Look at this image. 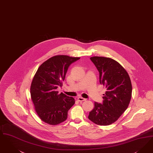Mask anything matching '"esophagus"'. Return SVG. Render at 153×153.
Returning a JSON list of instances; mask_svg holds the SVG:
<instances>
[{
  "label": "esophagus",
  "instance_id": "1",
  "mask_svg": "<svg viewBox=\"0 0 153 153\" xmlns=\"http://www.w3.org/2000/svg\"><path fill=\"white\" fill-rule=\"evenodd\" d=\"M77 100H78V101H80V102L84 101H85L86 100L85 98H82V97H78V98H77Z\"/></svg>",
  "mask_w": 153,
  "mask_h": 153
}]
</instances>
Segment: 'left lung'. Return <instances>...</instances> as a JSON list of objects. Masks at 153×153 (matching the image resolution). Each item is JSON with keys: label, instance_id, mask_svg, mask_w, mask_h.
<instances>
[{"label": "left lung", "instance_id": "obj_1", "mask_svg": "<svg viewBox=\"0 0 153 153\" xmlns=\"http://www.w3.org/2000/svg\"><path fill=\"white\" fill-rule=\"evenodd\" d=\"M100 74V82L106 89L102 103L94 102L88 118L99 125L116 122L130 103L132 86L126 71L117 61L109 57H91Z\"/></svg>", "mask_w": 153, "mask_h": 153}]
</instances>
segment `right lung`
<instances>
[{
	"label": "right lung",
	"mask_w": 153,
	"mask_h": 153,
	"mask_svg": "<svg viewBox=\"0 0 153 153\" xmlns=\"http://www.w3.org/2000/svg\"><path fill=\"white\" fill-rule=\"evenodd\" d=\"M79 57L55 56L39 67L31 83L30 93L38 116L44 122L56 125L67 118L68 111L75 103L72 97L57 91L62 85L69 67Z\"/></svg>",
	"instance_id": "add662e5"
}]
</instances>
